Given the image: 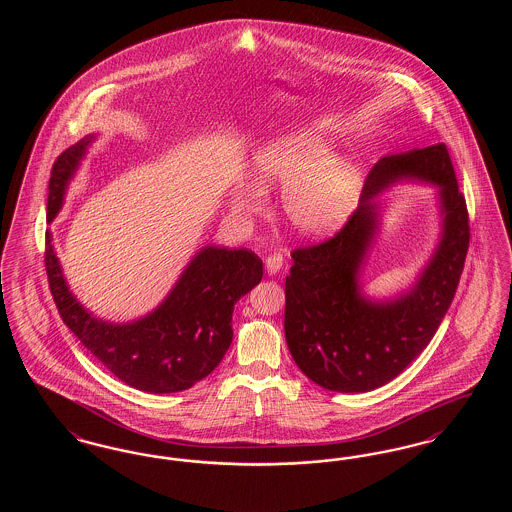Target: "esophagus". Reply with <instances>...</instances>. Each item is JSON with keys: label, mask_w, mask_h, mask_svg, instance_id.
<instances>
[{"label": "esophagus", "mask_w": 512, "mask_h": 512, "mask_svg": "<svg viewBox=\"0 0 512 512\" xmlns=\"http://www.w3.org/2000/svg\"><path fill=\"white\" fill-rule=\"evenodd\" d=\"M284 265V257L282 253H270L265 259V267H267L268 274H276L280 272V268Z\"/></svg>", "instance_id": "34e87169"}]
</instances>
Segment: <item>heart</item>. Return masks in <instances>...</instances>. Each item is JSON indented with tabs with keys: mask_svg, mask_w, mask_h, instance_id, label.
Here are the masks:
<instances>
[{
	"mask_svg": "<svg viewBox=\"0 0 512 512\" xmlns=\"http://www.w3.org/2000/svg\"><path fill=\"white\" fill-rule=\"evenodd\" d=\"M326 146L317 136L293 132L261 147L253 157L251 180L259 192L284 188L282 211L295 232L309 238L328 236L351 215V172L334 159L324 161ZM234 213L245 219L263 211V201L251 188L230 197Z\"/></svg>",
	"mask_w": 512,
	"mask_h": 512,
	"instance_id": "1",
	"label": "heart"
}]
</instances>
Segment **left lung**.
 Masks as SVG:
<instances>
[{"label": "left lung", "mask_w": 512, "mask_h": 512, "mask_svg": "<svg viewBox=\"0 0 512 512\" xmlns=\"http://www.w3.org/2000/svg\"><path fill=\"white\" fill-rule=\"evenodd\" d=\"M399 177L439 184L444 236L411 293L372 304L356 282L377 225L371 197ZM468 244V209L445 144L380 159L366 176L361 205L340 230L292 251L284 330L293 361L324 390L361 393L388 384L438 332L457 292Z\"/></svg>", "instance_id": "8db88e82"}]
</instances>
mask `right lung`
Instances as JSON below:
<instances>
[{
    "mask_svg": "<svg viewBox=\"0 0 512 512\" xmlns=\"http://www.w3.org/2000/svg\"><path fill=\"white\" fill-rule=\"evenodd\" d=\"M92 136L63 151L48 186V220L63 205L69 178ZM44 263L51 297L80 343L124 384L147 393L188 390L209 376L232 343V313L263 278V261L249 249H201L171 295L151 315L130 324L92 317L69 292L46 232Z\"/></svg>",
    "mask_w": 512,
    "mask_h": 512,
    "instance_id": "obj_1",
    "label": "right lung"
}]
</instances>
